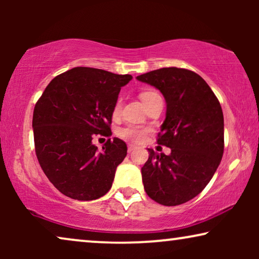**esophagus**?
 <instances>
[{
  "mask_svg": "<svg viewBox=\"0 0 259 259\" xmlns=\"http://www.w3.org/2000/svg\"><path fill=\"white\" fill-rule=\"evenodd\" d=\"M136 150V146L134 145H128V147H127V151H128V153H131V152Z\"/></svg>",
  "mask_w": 259,
  "mask_h": 259,
  "instance_id": "1",
  "label": "esophagus"
}]
</instances>
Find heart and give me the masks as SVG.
<instances>
[{
    "label": "heart",
    "mask_w": 259,
    "mask_h": 259,
    "mask_svg": "<svg viewBox=\"0 0 259 259\" xmlns=\"http://www.w3.org/2000/svg\"><path fill=\"white\" fill-rule=\"evenodd\" d=\"M158 97H160V95L154 91H145L140 94V98L145 106ZM120 111H121V100L118 99L114 104V107H113V116H118L120 114ZM145 134H146V130L139 126H126L119 131L120 137L128 141H132V143H140V141H143Z\"/></svg>",
    "instance_id": "1"
}]
</instances>
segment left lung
Returning <instances> with one entry per match:
<instances>
[{"instance_id": "left-lung-1", "label": "left lung", "mask_w": 259, "mask_h": 259, "mask_svg": "<svg viewBox=\"0 0 259 259\" xmlns=\"http://www.w3.org/2000/svg\"><path fill=\"white\" fill-rule=\"evenodd\" d=\"M161 92L166 118L158 144L171 153L148 148L141 167L147 196L165 206H176L198 196L210 183L224 152V116L217 97L192 70L168 67L137 76Z\"/></svg>"}]
</instances>
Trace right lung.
I'll list each match as a JSON object with an SVG mask.
<instances>
[{
	"label": "right lung",
	"mask_w": 259,
	"mask_h": 259,
	"mask_svg": "<svg viewBox=\"0 0 259 259\" xmlns=\"http://www.w3.org/2000/svg\"><path fill=\"white\" fill-rule=\"evenodd\" d=\"M132 75L75 67L53 79L34 108L35 152L53 185L76 200H94L112 187L127 154L125 141L108 139L102 151L92 140L112 136L113 107Z\"/></svg>",
	"instance_id": "right-lung-1"
}]
</instances>
